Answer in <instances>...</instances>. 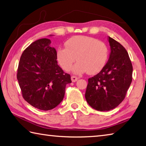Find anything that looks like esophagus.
<instances>
[{
    "label": "esophagus",
    "instance_id": "34e87169",
    "mask_svg": "<svg viewBox=\"0 0 146 146\" xmlns=\"http://www.w3.org/2000/svg\"><path fill=\"white\" fill-rule=\"evenodd\" d=\"M77 80H78V78L76 77V76H71V81H72L73 82H75L77 81Z\"/></svg>",
    "mask_w": 146,
    "mask_h": 146
}]
</instances>
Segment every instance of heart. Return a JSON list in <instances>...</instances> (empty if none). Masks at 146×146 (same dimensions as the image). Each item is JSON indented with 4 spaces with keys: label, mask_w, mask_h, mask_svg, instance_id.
Returning <instances> with one entry per match:
<instances>
[{
    "label": "heart",
    "mask_w": 146,
    "mask_h": 146,
    "mask_svg": "<svg viewBox=\"0 0 146 146\" xmlns=\"http://www.w3.org/2000/svg\"><path fill=\"white\" fill-rule=\"evenodd\" d=\"M65 47L57 50V57L60 66L65 71H70L73 63L75 74L87 72L94 74L100 71L107 60L108 50L103 41L89 36H77L66 42Z\"/></svg>",
    "instance_id": "heart-1"
}]
</instances>
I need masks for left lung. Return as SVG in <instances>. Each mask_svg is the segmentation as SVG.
Masks as SVG:
<instances>
[{"mask_svg": "<svg viewBox=\"0 0 146 146\" xmlns=\"http://www.w3.org/2000/svg\"><path fill=\"white\" fill-rule=\"evenodd\" d=\"M110 53L102 71L88 79L85 97L98 111L112 110L123 102L132 81L133 67L124 46L108 37Z\"/></svg>", "mask_w": 146, "mask_h": 146, "instance_id": "obj_1", "label": "left lung"}]
</instances>
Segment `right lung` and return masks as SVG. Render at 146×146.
I'll return each mask as SVG.
<instances>
[{"label":"right lung","instance_id":"obj_1","mask_svg":"<svg viewBox=\"0 0 146 146\" xmlns=\"http://www.w3.org/2000/svg\"><path fill=\"white\" fill-rule=\"evenodd\" d=\"M50 43L47 38L32 43L21 55L17 71L23 98L41 110L53 109L60 104L66 86L71 82L70 75L57 64L56 50Z\"/></svg>","mask_w":146,"mask_h":146}]
</instances>
